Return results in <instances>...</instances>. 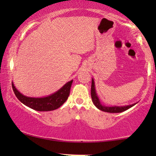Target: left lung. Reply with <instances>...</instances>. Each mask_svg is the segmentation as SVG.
I'll return each mask as SVG.
<instances>
[{"mask_svg": "<svg viewBox=\"0 0 156 156\" xmlns=\"http://www.w3.org/2000/svg\"><path fill=\"white\" fill-rule=\"evenodd\" d=\"M91 96H92V100L93 103L94 105L100 110L103 111V112H105L108 113H120L125 111L128 110V108H131L132 106H133L134 105H136V103L129 105H125V106H105L101 104V101H100L99 98H98V94L96 93L95 90V87H94V81L92 79V87H91Z\"/></svg>", "mask_w": 156, "mask_h": 156, "instance_id": "1", "label": "left lung"}]
</instances>
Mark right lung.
<instances>
[{"instance_id":"right-lung-1","label":"right lung","mask_w":156,"mask_h":156,"mask_svg":"<svg viewBox=\"0 0 156 156\" xmlns=\"http://www.w3.org/2000/svg\"><path fill=\"white\" fill-rule=\"evenodd\" d=\"M72 83L73 80L64 84L59 90L52 94L51 95L44 97V98L26 97L21 94L15 88L13 82H12V86L16 97L23 104L39 112H48V111H53L59 108L61 105L65 103L69 95Z\"/></svg>"}]
</instances>
